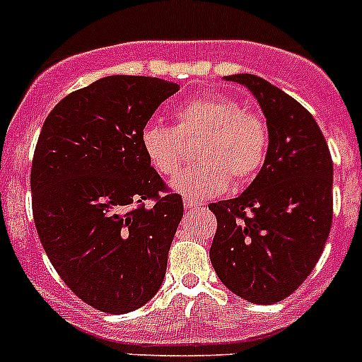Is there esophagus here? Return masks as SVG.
<instances>
[{
    "mask_svg": "<svg viewBox=\"0 0 362 362\" xmlns=\"http://www.w3.org/2000/svg\"><path fill=\"white\" fill-rule=\"evenodd\" d=\"M185 209L188 210V212H190V210H196V209H199L201 204L197 203V201H192V199H187V197H185Z\"/></svg>",
    "mask_w": 362,
    "mask_h": 362,
    "instance_id": "1",
    "label": "esophagus"
}]
</instances>
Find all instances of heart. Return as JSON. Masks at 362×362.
<instances>
[{
	"mask_svg": "<svg viewBox=\"0 0 362 362\" xmlns=\"http://www.w3.org/2000/svg\"><path fill=\"white\" fill-rule=\"evenodd\" d=\"M175 124L148 123L141 146L150 165L163 175H174L188 158L187 143L199 139L194 165L172 179L170 187L187 197L219 196L233 185L257 175L268 150L267 123L228 95L196 98L179 107Z\"/></svg>",
	"mask_w": 362,
	"mask_h": 362,
	"instance_id": "b5f03b06",
	"label": "heart"
}]
</instances>
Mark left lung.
Instances as JSON below:
<instances>
[{
  "label": "left lung",
  "instance_id": "8db88e82",
  "mask_svg": "<svg viewBox=\"0 0 362 362\" xmlns=\"http://www.w3.org/2000/svg\"><path fill=\"white\" fill-rule=\"evenodd\" d=\"M225 79L257 99L268 150L241 196L209 206L217 217L210 261L230 292L274 305L296 292L321 257L332 226L334 163L312 114L286 92L254 74Z\"/></svg>",
  "mask_w": 362,
  "mask_h": 362
}]
</instances>
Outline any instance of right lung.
I'll list each match as a JSON object with an SVG mask.
<instances>
[{"instance_id":"obj_1","label":"right lung","mask_w":362,"mask_h":362,"mask_svg":"<svg viewBox=\"0 0 362 362\" xmlns=\"http://www.w3.org/2000/svg\"><path fill=\"white\" fill-rule=\"evenodd\" d=\"M177 90L107 76L63 98L41 129L30 172L37 235L66 286L101 312L141 308L165 279L183 199L150 166L141 132Z\"/></svg>"}]
</instances>
